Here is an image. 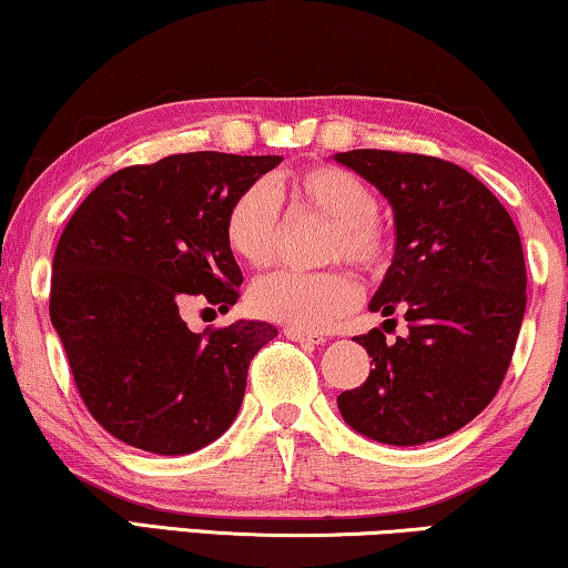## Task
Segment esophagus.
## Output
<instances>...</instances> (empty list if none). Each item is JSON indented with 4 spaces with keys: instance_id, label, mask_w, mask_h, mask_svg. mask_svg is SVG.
Wrapping results in <instances>:
<instances>
[{
    "instance_id": "esophagus-1",
    "label": "esophagus",
    "mask_w": 568,
    "mask_h": 568,
    "mask_svg": "<svg viewBox=\"0 0 568 568\" xmlns=\"http://www.w3.org/2000/svg\"><path fill=\"white\" fill-rule=\"evenodd\" d=\"M284 335L294 343H304V345H325V335L323 333H307L300 331V327H284Z\"/></svg>"
}]
</instances>
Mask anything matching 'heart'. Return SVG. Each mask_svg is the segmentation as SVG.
<instances>
[{
    "mask_svg": "<svg viewBox=\"0 0 568 568\" xmlns=\"http://www.w3.org/2000/svg\"><path fill=\"white\" fill-rule=\"evenodd\" d=\"M276 192L286 196L300 215L331 220L333 233L327 235L323 248L325 264L348 261L364 274H379L389 264V227L376 215L379 200L372 184L356 171L333 163L304 166L282 179ZM223 230L230 253L243 264L253 268L274 264L282 241L276 196L264 184L241 189L227 204ZM358 300L361 286L345 268L320 271V274L276 271L261 276L248 292L253 315L307 333L335 325L356 307Z\"/></svg>",
    "mask_w": 568,
    "mask_h": 568,
    "instance_id": "b5f03b06",
    "label": "heart"
}]
</instances>
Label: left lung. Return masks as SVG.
<instances>
[{
	"mask_svg": "<svg viewBox=\"0 0 568 568\" xmlns=\"http://www.w3.org/2000/svg\"><path fill=\"white\" fill-rule=\"evenodd\" d=\"M335 161L389 200L397 251L368 307L389 317L356 335L374 368L343 392V420L389 446H420L471 423L495 399L525 315V258L503 202L456 163L420 153L348 151ZM408 320L389 342L390 315Z\"/></svg>",
	"mask_w": 568,
	"mask_h": 568,
	"instance_id": "left-lung-1",
	"label": "left lung"
}]
</instances>
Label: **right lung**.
<instances>
[{
  "mask_svg": "<svg viewBox=\"0 0 568 568\" xmlns=\"http://www.w3.org/2000/svg\"><path fill=\"white\" fill-rule=\"evenodd\" d=\"M276 163L217 151L138 163L106 176L63 227L51 323L87 409L128 446L182 456L233 425L251 358L276 327L237 320L192 333L179 307L196 297L227 312L241 297L225 212Z\"/></svg>",
  "mask_w": 568,
  "mask_h": 568,
  "instance_id": "obj_1",
  "label": "right lung"
}]
</instances>
